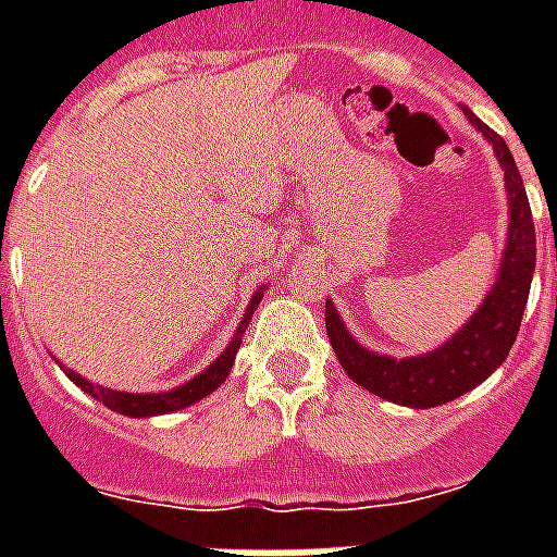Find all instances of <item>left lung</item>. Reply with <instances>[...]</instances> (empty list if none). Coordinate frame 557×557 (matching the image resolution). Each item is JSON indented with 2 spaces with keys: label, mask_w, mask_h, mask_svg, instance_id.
<instances>
[{
  "label": "left lung",
  "mask_w": 557,
  "mask_h": 557,
  "mask_svg": "<svg viewBox=\"0 0 557 557\" xmlns=\"http://www.w3.org/2000/svg\"><path fill=\"white\" fill-rule=\"evenodd\" d=\"M468 121L485 135L494 147V156L506 173V196H509V234L500 260V274L483 306L471 314L462 330L424 356L389 358L361 347L341 321L338 309L326 300V332L347 375L375 396L405 407H440L459 398L476 384H483L497 367L506 361L518 338L520 318L527 309L529 286L535 274V222L529 210L527 187L518 173L515 156L500 135L474 115Z\"/></svg>",
  "instance_id": "obj_1"
}]
</instances>
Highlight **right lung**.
Segmentation results:
<instances>
[{"label":"right lung","mask_w":557,"mask_h":557,"mask_svg":"<svg viewBox=\"0 0 557 557\" xmlns=\"http://www.w3.org/2000/svg\"><path fill=\"white\" fill-rule=\"evenodd\" d=\"M269 286H260V292L251 297V304L245 309V318L239 323V330L234 332V338L225 347V352L208 367V370H201L199 375H193L187 384H178V387L168 389V393H121V389H109L103 384H91L83 375H77L74 370L63 367V372L69 379L83 389V393H89L91 398H98L100 405H107L109 410H115L121 416H133V419H144V416H161V413H176V410H185V407L196 405L199 398L210 396L213 389L222 384V381L231 375V367H234L236 349L243 344V335L248 330V321H251V314L257 312V306L262 300V292Z\"/></svg>","instance_id":"right-lung-1"}]
</instances>
